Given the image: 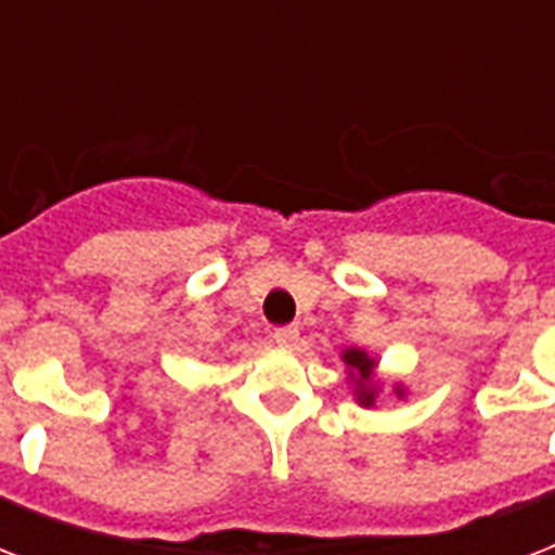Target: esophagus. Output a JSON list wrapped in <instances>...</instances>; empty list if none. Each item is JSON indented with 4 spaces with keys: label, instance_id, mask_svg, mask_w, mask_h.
Listing matches in <instances>:
<instances>
[{
    "label": "esophagus",
    "instance_id": "obj_1",
    "mask_svg": "<svg viewBox=\"0 0 555 555\" xmlns=\"http://www.w3.org/2000/svg\"><path fill=\"white\" fill-rule=\"evenodd\" d=\"M273 339L285 348L296 346V343H299V328H296V325H282V328L273 331Z\"/></svg>",
    "mask_w": 555,
    "mask_h": 555
}]
</instances>
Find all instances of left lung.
Here are the masks:
<instances>
[{"instance_id":"1","label":"left lung","mask_w":555,"mask_h":555,"mask_svg":"<svg viewBox=\"0 0 555 555\" xmlns=\"http://www.w3.org/2000/svg\"><path fill=\"white\" fill-rule=\"evenodd\" d=\"M343 363H346V374H348V383L354 388V397L357 403L371 409V405L377 403V395H379V379L374 377V369H377V360L363 351V348H346L343 351ZM395 397L403 400L405 397V388L400 383H395Z\"/></svg>"}]
</instances>
